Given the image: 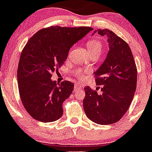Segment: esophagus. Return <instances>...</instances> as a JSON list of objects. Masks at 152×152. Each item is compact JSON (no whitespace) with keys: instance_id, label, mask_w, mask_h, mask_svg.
Returning <instances> with one entry per match:
<instances>
[{"instance_id":"esophagus-1","label":"esophagus","mask_w":152,"mask_h":152,"mask_svg":"<svg viewBox=\"0 0 152 152\" xmlns=\"http://www.w3.org/2000/svg\"><path fill=\"white\" fill-rule=\"evenodd\" d=\"M83 88V86L82 85L79 84V83H75V88H74V91H79L80 90H82Z\"/></svg>"}]
</instances>
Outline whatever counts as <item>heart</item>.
I'll return each mask as SVG.
<instances>
[{"label": "heart", "mask_w": 152, "mask_h": 152, "mask_svg": "<svg viewBox=\"0 0 152 152\" xmlns=\"http://www.w3.org/2000/svg\"><path fill=\"white\" fill-rule=\"evenodd\" d=\"M86 45H87V48L89 50L90 53H92L96 51H102V44L99 40L93 39V40L88 41ZM84 73L85 72L80 69H76L73 71V74L76 77H83L84 76Z\"/></svg>", "instance_id": "heart-1"}]
</instances>
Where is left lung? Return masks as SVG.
Returning a JSON list of instances; mask_svg holds the SVG:
<instances>
[{
	"label": "left lung",
	"mask_w": 152,
	"mask_h": 152,
	"mask_svg": "<svg viewBox=\"0 0 152 152\" xmlns=\"http://www.w3.org/2000/svg\"><path fill=\"white\" fill-rule=\"evenodd\" d=\"M107 37L109 50L105 61L94 72L97 86H102V94L85 87L83 109L91 121L99 125L118 122L127 112L134 96L137 83V68L128 44L112 31H94Z\"/></svg>",
	"instance_id": "8db88e82"
}]
</instances>
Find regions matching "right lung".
Listing matches in <instances>:
<instances>
[{
	"label": "right lung",
	"mask_w": 152,
	"mask_h": 152,
	"mask_svg": "<svg viewBox=\"0 0 152 152\" xmlns=\"http://www.w3.org/2000/svg\"><path fill=\"white\" fill-rule=\"evenodd\" d=\"M93 30L88 27L52 26L37 32L24 47L19 58L17 81L24 107L31 117L43 122L58 120L63 102L74 84L51 80L67 58L71 47Z\"/></svg>",
	"instance_id": "obj_1"
}]
</instances>
